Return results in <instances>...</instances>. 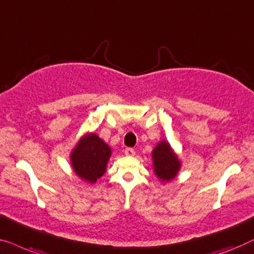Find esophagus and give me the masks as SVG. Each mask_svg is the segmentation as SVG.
<instances>
[{"label": "esophagus", "instance_id": "obj_1", "mask_svg": "<svg viewBox=\"0 0 254 254\" xmlns=\"http://www.w3.org/2000/svg\"><path fill=\"white\" fill-rule=\"evenodd\" d=\"M126 154L127 155H128V156H132V155H134V149L133 148H131V147H127V148H126Z\"/></svg>", "mask_w": 254, "mask_h": 254}]
</instances>
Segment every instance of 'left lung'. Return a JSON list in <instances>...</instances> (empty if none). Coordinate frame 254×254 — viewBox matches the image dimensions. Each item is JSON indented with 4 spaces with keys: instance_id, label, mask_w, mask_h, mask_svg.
I'll use <instances>...</instances> for the list:
<instances>
[{
    "instance_id": "8db88e82",
    "label": "left lung",
    "mask_w": 254,
    "mask_h": 254,
    "mask_svg": "<svg viewBox=\"0 0 254 254\" xmlns=\"http://www.w3.org/2000/svg\"><path fill=\"white\" fill-rule=\"evenodd\" d=\"M154 171L160 180L164 182L173 180L180 170V161L171 151L167 141H161L153 151Z\"/></svg>"
}]
</instances>
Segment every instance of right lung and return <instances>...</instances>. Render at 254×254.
<instances>
[{"instance_id": "add662e5", "label": "right lung", "mask_w": 254, "mask_h": 254, "mask_svg": "<svg viewBox=\"0 0 254 254\" xmlns=\"http://www.w3.org/2000/svg\"><path fill=\"white\" fill-rule=\"evenodd\" d=\"M110 153L109 146L98 135L88 134L78 142L71 154L73 169L78 176L94 183L105 174Z\"/></svg>"}]
</instances>
